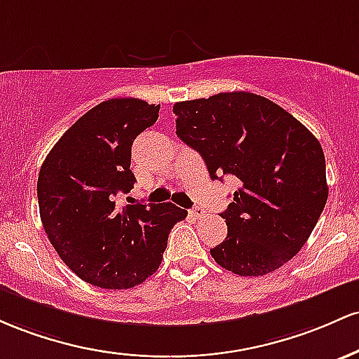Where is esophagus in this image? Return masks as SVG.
<instances>
[{"instance_id":"esophagus-1","label":"esophagus","mask_w":359,"mask_h":359,"mask_svg":"<svg viewBox=\"0 0 359 359\" xmlns=\"http://www.w3.org/2000/svg\"><path fill=\"white\" fill-rule=\"evenodd\" d=\"M190 215L193 217V219H200V217L205 215V210L201 207H195L190 210Z\"/></svg>"}]
</instances>
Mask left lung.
<instances>
[{
    "label": "left lung",
    "instance_id": "left-lung-1",
    "mask_svg": "<svg viewBox=\"0 0 359 359\" xmlns=\"http://www.w3.org/2000/svg\"><path fill=\"white\" fill-rule=\"evenodd\" d=\"M176 134L200 152L212 180L239 188L220 213L227 237L210 249L239 276H263L304 248L327 201L319 140L280 104L248 91L219 93L172 107Z\"/></svg>",
    "mask_w": 359,
    "mask_h": 359
}]
</instances>
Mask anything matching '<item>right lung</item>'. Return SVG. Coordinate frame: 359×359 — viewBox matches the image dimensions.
<instances>
[{
	"mask_svg": "<svg viewBox=\"0 0 359 359\" xmlns=\"http://www.w3.org/2000/svg\"><path fill=\"white\" fill-rule=\"evenodd\" d=\"M161 104L111 98L84 114L57 140L39 172L40 220L60 259L81 280L123 290L158 271L168 236L188 215L175 203L116 207L134 188L130 151L154 126Z\"/></svg>",
	"mask_w": 359,
	"mask_h": 359,
	"instance_id": "1",
	"label": "right lung"
}]
</instances>
